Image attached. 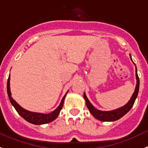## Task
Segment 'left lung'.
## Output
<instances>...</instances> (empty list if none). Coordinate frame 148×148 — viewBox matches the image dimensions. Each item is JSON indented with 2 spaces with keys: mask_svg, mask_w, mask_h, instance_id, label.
Here are the masks:
<instances>
[{
  "mask_svg": "<svg viewBox=\"0 0 148 148\" xmlns=\"http://www.w3.org/2000/svg\"><path fill=\"white\" fill-rule=\"evenodd\" d=\"M131 59V56H130ZM132 60V59H131ZM136 88H135V92L133 94V95L131 97L130 100L128 101V103L127 104H125L124 106H123L122 107L119 108L117 110H112V111H101V110H98L97 109L94 107L93 105L90 103V101H88V99L87 98L86 94H83V97H84L85 101H86V106L88 107V110L91 112L92 115H93L95 119H97V120L102 121H114L119 120V119H121V117L124 116V115H126L128 112L130 110V109L133 107V104H134L135 101H136L137 95H138V89H139V78H138V74H137V69H136Z\"/></svg>",
  "mask_w": 148,
  "mask_h": 148,
  "instance_id": "1",
  "label": "left lung"
}]
</instances>
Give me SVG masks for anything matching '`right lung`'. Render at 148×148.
Instances as JSON below:
<instances>
[{
	"label": "right lung",
	"mask_w": 148,
	"mask_h": 148,
	"mask_svg": "<svg viewBox=\"0 0 148 148\" xmlns=\"http://www.w3.org/2000/svg\"><path fill=\"white\" fill-rule=\"evenodd\" d=\"M10 76H9L8 80H7V94H8L9 98H10V101L12 103V106L15 107V110L18 112L19 115L22 117L23 119H24L27 121L33 124H36V125H40V124H47V123H50V122L53 121V120L58 117L59 114H60V111H61L62 108L63 106V103L64 100H65V97L66 96V94L68 93V92H66V94L65 95L62 99L61 103H60V106L56 108L54 111H53L52 112L49 113V114H43V113H38V112H29L27 110H24V108H22L20 105L15 100H13L11 96V92H10Z\"/></svg>",
	"instance_id": "obj_1"
}]
</instances>
